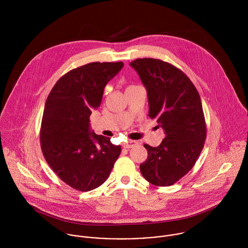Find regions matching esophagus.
<instances>
[{"label": "esophagus", "instance_id": "1", "mask_svg": "<svg viewBox=\"0 0 248 248\" xmlns=\"http://www.w3.org/2000/svg\"><path fill=\"white\" fill-rule=\"evenodd\" d=\"M137 144H138V142L135 141V140H130V141L123 143V147H124V148H127V149H129V148H132V147H134V146H135V145H137Z\"/></svg>", "mask_w": 248, "mask_h": 248}]
</instances>
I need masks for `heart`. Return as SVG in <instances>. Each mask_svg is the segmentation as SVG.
Returning <instances> with one entry per match:
<instances>
[{"label": "heart", "instance_id": "obj_1", "mask_svg": "<svg viewBox=\"0 0 248 248\" xmlns=\"http://www.w3.org/2000/svg\"><path fill=\"white\" fill-rule=\"evenodd\" d=\"M133 86H135V85H131V86H129V87H133Z\"/></svg>", "mask_w": 248, "mask_h": 248}]
</instances>
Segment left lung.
Here are the masks:
<instances>
[{
    "label": "left lung",
    "mask_w": 248,
    "mask_h": 248,
    "mask_svg": "<svg viewBox=\"0 0 248 248\" xmlns=\"http://www.w3.org/2000/svg\"><path fill=\"white\" fill-rule=\"evenodd\" d=\"M148 93L149 116L156 119L165 138L157 147L144 144V178L155 186H170L196 164L206 139V123L198 90L183 72L168 62L140 58L130 64Z\"/></svg>",
    "instance_id": "8db88e82"
}]
</instances>
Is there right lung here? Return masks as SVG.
Segmentation results:
<instances>
[{
  "label": "right lung",
  "instance_id": "right-lung-1",
  "mask_svg": "<svg viewBox=\"0 0 248 248\" xmlns=\"http://www.w3.org/2000/svg\"><path fill=\"white\" fill-rule=\"evenodd\" d=\"M122 62H93L64 74L44 108L40 143L53 172L71 188L87 192L102 185L121 147L90 131V116L101 104L107 83Z\"/></svg>",
  "mask_w": 248,
  "mask_h": 248
}]
</instances>
